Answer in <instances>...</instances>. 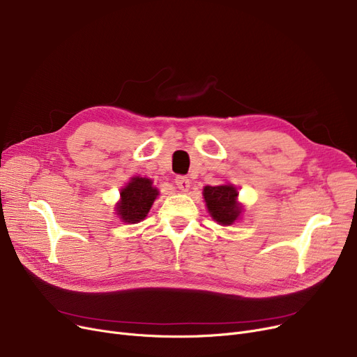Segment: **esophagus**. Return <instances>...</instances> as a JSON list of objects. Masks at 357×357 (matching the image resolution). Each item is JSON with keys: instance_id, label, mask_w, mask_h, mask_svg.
Returning <instances> with one entry per match:
<instances>
[{"instance_id": "1", "label": "esophagus", "mask_w": 357, "mask_h": 357, "mask_svg": "<svg viewBox=\"0 0 357 357\" xmlns=\"http://www.w3.org/2000/svg\"><path fill=\"white\" fill-rule=\"evenodd\" d=\"M190 183L191 182H190V179L187 176L179 175V176L175 178V185L181 191H188L190 190Z\"/></svg>"}]
</instances>
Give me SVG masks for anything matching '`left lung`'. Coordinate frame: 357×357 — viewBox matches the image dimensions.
<instances>
[{"label": "left lung", "instance_id": "left-lung-1", "mask_svg": "<svg viewBox=\"0 0 357 357\" xmlns=\"http://www.w3.org/2000/svg\"><path fill=\"white\" fill-rule=\"evenodd\" d=\"M203 195L210 215L219 225H234L241 217L242 206L238 203L239 192L231 183L206 187Z\"/></svg>", "mask_w": 357, "mask_h": 357}]
</instances>
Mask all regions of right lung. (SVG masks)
Returning a JSON list of instances; mask_svg holds the SVG:
<instances>
[{
    "label": "right lung",
    "instance_id": "right-lung-1",
    "mask_svg": "<svg viewBox=\"0 0 357 357\" xmlns=\"http://www.w3.org/2000/svg\"><path fill=\"white\" fill-rule=\"evenodd\" d=\"M158 195L159 191L153 187L151 179L134 176L121 190V199L116 203V214L126 223L142 222Z\"/></svg>",
    "mask_w": 357,
    "mask_h": 357
}]
</instances>
